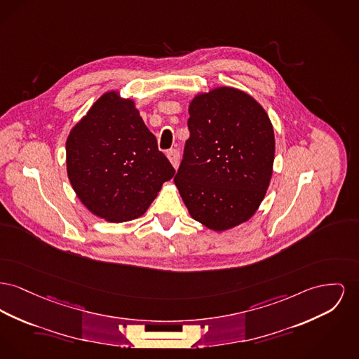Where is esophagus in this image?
Returning <instances> with one entry per match:
<instances>
[{
  "label": "esophagus",
  "mask_w": 359,
  "mask_h": 359,
  "mask_svg": "<svg viewBox=\"0 0 359 359\" xmlns=\"http://www.w3.org/2000/svg\"><path fill=\"white\" fill-rule=\"evenodd\" d=\"M167 156H168V160L170 161L172 167L175 169H177L179 163H180V151L176 150V149H170L168 153H167Z\"/></svg>",
  "instance_id": "obj_1"
}]
</instances>
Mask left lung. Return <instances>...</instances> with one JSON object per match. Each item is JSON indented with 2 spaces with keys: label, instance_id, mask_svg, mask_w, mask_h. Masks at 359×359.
Returning <instances> with one entry per match:
<instances>
[{
  "label": "left lung",
  "instance_id": "obj_1",
  "mask_svg": "<svg viewBox=\"0 0 359 359\" xmlns=\"http://www.w3.org/2000/svg\"><path fill=\"white\" fill-rule=\"evenodd\" d=\"M175 184L191 217L215 232L248 221L270 186L275 138L252 96L232 86L196 95Z\"/></svg>",
  "mask_w": 359,
  "mask_h": 359
}]
</instances>
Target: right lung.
<instances>
[{
    "label": "right lung",
    "mask_w": 359,
    "mask_h": 359,
    "mask_svg": "<svg viewBox=\"0 0 359 359\" xmlns=\"http://www.w3.org/2000/svg\"><path fill=\"white\" fill-rule=\"evenodd\" d=\"M66 170L81 203L109 222L145 214L175 169L131 99L102 95L66 140Z\"/></svg>",
    "instance_id": "obj_1"
}]
</instances>
